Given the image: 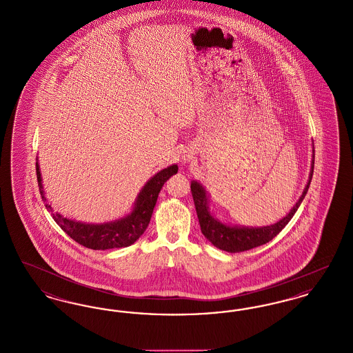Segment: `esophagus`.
Instances as JSON below:
<instances>
[{
  "instance_id": "esophagus-1",
  "label": "esophagus",
  "mask_w": 353,
  "mask_h": 353,
  "mask_svg": "<svg viewBox=\"0 0 353 353\" xmlns=\"http://www.w3.org/2000/svg\"><path fill=\"white\" fill-rule=\"evenodd\" d=\"M192 157H193V153H192V152H184L183 156H181V161H183L184 164H186V163H189V161L192 160Z\"/></svg>"
}]
</instances>
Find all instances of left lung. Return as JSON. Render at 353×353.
Returning a JSON list of instances; mask_svg holds the SVG:
<instances>
[{
    "label": "left lung",
    "mask_w": 353,
    "mask_h": 353,
    "mask_svg": "<svg viewBox=\"0 0 353 353\" xmlns=\"http://www.w3.org/2000/svg\"><path fill=\"white\" fill-rule=\"evenodd\" d=\"M314 161H315V151L312 150L311 170H310L308 181L303 190L302 196L291 208V210L285 214V217L269 226L252 228V226L228 225L221 222L219 219H216V216L210 209V199L205 186L200 181L193 180L190 183V190H192L199 222L201 226L202 234L205 235V238L209 242H212V245H214L217 249L228 252H246L268 243L274 236H276L282 232V229L291 221L294 214L296 213L298 208L301 206L303 199L305 197L311 184V179L314 173Z\"/></svg>",
    "instance_id": "obj_1"
}]
</instances>
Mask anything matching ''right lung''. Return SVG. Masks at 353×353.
I'll return each instance as SVG.
<instances>
[{
  "instance_id": "1",
  "label": "right lung",
  "mask_w": 353,
  "mask_h": 353,
  "mask_svg": "<svg viewBox=\"0 0 353 353\" xmlns=\"http://www.w3.org/2000/svg\"><path fill=\"white\" fill-rule=\"evenodd\" d=\"M35 170L42 200L45 202L48 210L50 212L54 221L58 223V226L66 234L70 235V238H72L75 242H78L84 248L92 250H107L131 246L143 235L151 221L153 208L156 205L163 185L165 184L167 180L173 174L177 173L179 167L177 164H172L168 168L157 172L141 188L140 193L134 200V208L128 214H125L121 219L103 223H85L81 221L68 219L61 213L54 212L51 203H48V199L45 197L38 159L35 164Z\"/></svg>"
}]
</instances>
